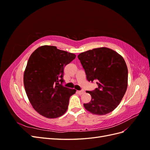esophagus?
Here are the masks:
<instances>
[{
    "mask_svg": "<svg viewBox=\"0 0 150 150\" xmlns=\"http://www.w3.org/2000/svg\"><path fill=\"white\" fill-rule=\"evenodd\" d=\"M77 93L79 94H83V93H84V91H77Z\"/></svg>",
    "mask_w": 150,
    "mask_h": 150,
    "instance_id": "34e87169",
    "label": "esophagus"
}]
</instances>
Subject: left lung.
Listing matches in <instances>:
<instances>
[{"instance_id":"1","label":"left lung","mask_w":150,"mask_h":150,"mask_svg":"<svg viewBox=\"0 0 150 150\" xmlns=\"http://www.w3.org/2000/svg\"><path fill=\"white\" fill-rule=\"evenodd\" d=\"M80 60L89 82L96 81L98 87L86 93L91 100L84 104L90 112L104 115L118 106L128 86V68L118 53L107 47H99L79 54Z\"/></svg>"}]
</instances>
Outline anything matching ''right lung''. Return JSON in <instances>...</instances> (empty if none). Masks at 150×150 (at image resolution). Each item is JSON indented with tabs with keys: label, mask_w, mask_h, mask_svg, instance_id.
Segmentation results:
<instances>
[{
	"label": "right lung",
	"mask_w": 150,
	"mask_h": 150,
	"mask_svg": "<svg viewBox=\"0 0 150 150\" xmlns=\"http://www.w3.org/2000/svg\"><path fill=\"white\" fill-rule=\"evenodd\" d=\"M76 55L56 46L39 47L31 54L24 74V84L34 110L47 118H56L67 110L76 90L62 85L64 68Z\"/></svg>",
	"instance_id": "right-lung-1"
}]
</instances>
